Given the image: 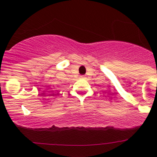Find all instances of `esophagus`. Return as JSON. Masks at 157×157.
I'll list each match as a JSON object with an SVG mask.
<instances>
[{
	"label": "esophagus",
	"instance_id": "1",
	"mask_svg": "<svg viewBox=\"0 0 157 157\" xmlns=\"http://www.w3.org/2000/svg\"><path fill=\"white\" fill-rule=\"evenodd\" d=\"M80 77H82V78H84L85 76H80Z\"/></svg>",
	"mask_w": 157,
	"mask_h": 157
}]
</instances>
